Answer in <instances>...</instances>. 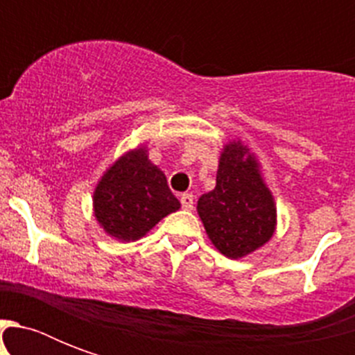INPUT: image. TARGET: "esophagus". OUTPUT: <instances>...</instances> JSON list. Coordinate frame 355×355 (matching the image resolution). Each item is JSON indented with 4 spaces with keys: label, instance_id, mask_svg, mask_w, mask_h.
Returning <instances> with one entry per match:
<instances>
[{
    "label": "esophagus",
    "instance_id": "esophagus-1",
    "mask_svg": "<svg viewBox=\"0 0 355 355\" xmlns=\"http://www.w3.org/2000/svg\"><path fill=\"white\" fill-rule=\"evenodd\" d=\"M180 202H182L184 210H193V195L191 193L180 195Z\"/></svg>",
    "mask_w": 355,
    "mask_h": 355
}]
</instances>
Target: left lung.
Masks as SVG:
<instances>
[{"label": "left lung", "mask_w": 355, "mask_h": 355, "mask_svg": "<svg viewBox=\"0 0 355 355\" xmlns=\"http://www.w3.org/2000/svg\"><path fill=\"white\" fill-rule=\"evenodd\" d=\"M197 214L211 245L230 259L245 258L275 236V197L261 164L239 138L223 145L216 188L200 195Z\"/></svg>", "instance_id": "left-lung-1"}]
</instances>
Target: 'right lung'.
<instances>
[{
    "instance_id": "right-lung-1",
    "label": "right lung",
    "mask_w": 355,
    "mask_h": 355,
    "mask_svg": "<svg viewBox=\"0 0 355 355\" xmlns=\"http://www.w3.org/2000/svg\"><path fill=\"white\" fill-rule=\"evenodd\" d=\"M94 217L107 236L138 241L180 202L160 167L149 160V147L138 145L114 160L94 188Z\"/></svg>"
}]
</instances>
